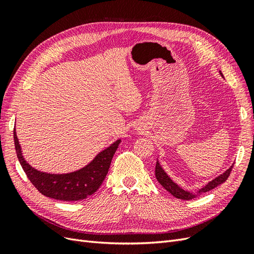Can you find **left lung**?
I'll list each match as a JSON object with an SVG mask.
<instances>
[{
	"label": "left lung",
	"mask_w": 254,
	"mask_h": 254,
	"mask_svg": "<svg viewBox=\"0 0 254 254\" xmlns=\"http://www.w3.org/2000/svg\"><path fill=\"white\" fill-rule=\"evenodd\" d=\"M220 75L222 76V77H224V75H222L221 72H220ZM232 168H233V165L230 166L225 173H222L221 175L216 177V178H214L212 181H210L209 183L205 184L203 188H201L200 190H198L196 193H191V191L183 190L181 187L178 186V184L175 183L172 180L171 177L165 173V171L163 170V167L161 166L159 160H157V164H156V178H157V180L159 181L161 186H162L167 191H170V193L174 197L178 198V199H182V200H190V199L195 198L197 195H200L202 193H205V191H209V190L215 189L216 187H218L219 184L224 183L228 179V177L230 176V174H231Z\"/></svg>",
	"instance_id": "1"
}]
</instances>
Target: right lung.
Wrapping results in <instances>:
<instances>
[{
  "instance_id": "1",
  "label": "right lung",
  "mask_w": 254,
  "mask_h": 254,
  "mask_svg": "<svg viewBox=\"0 0 254 254\" xmlns=\"http://www.w3.org/2000/svg\"><path fill=\"white\" fill-rule=\"evenodd\" d=\"M13 140L19 162L33 186L42 195L64 201L82 200L95 193L108 174L113 155L121 143V139L117 140L78 171L67 174H50L38 171L26 162L22 155L16 128L13 130Z\"/></svg>"
}]
</instances>
